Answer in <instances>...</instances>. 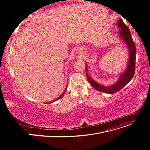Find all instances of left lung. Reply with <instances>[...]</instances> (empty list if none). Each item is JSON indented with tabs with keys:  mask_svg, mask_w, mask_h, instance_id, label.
<instances>
[{
	"mask_svg": "<svg viewBox=\"0 0 150 150\" xmlns=\"http://www.w3.org/2000/svg\"><path fill=\"white\" fill-rule=\"evenodd\" d=\"M117 25L120 29L118 33L119 34V36L122 39V41L127 45L129 51V59L127 67L121 74L118 80L114 84L110 86H102L92 80L88 75V66L87 65H86V76H87V79L89 83L97 91L109 94L115 93L123 88L132 79L135 72L136 49L135 44L132 40L130 30L128 27L125 24L121 19H120L119 22H117Z\"/></svg>",
	"mask_w": 150,
	"mask_h": 150,
	"instance_id": "obj_1",
	"label": "left lung"
}]
</instances>
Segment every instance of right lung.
Here are the masks:
<instances>
[{
    "mask_svg": "<svg viewBox=\"0 0 150 150\" xmlns=\"http://www.w3.org/2000/svg\"><path fill=\"white\" fill-rule=\"evenodd\" d=\"M67 87H66V89H65V91H64V92H63V93L62 94V95L60 96V97H59L58 98H57L56 100H53V101H52L51 102V103H53V102H54V101H56L57 100H59V99H60V98H61L63 96H64V93H65V92H66V89H67ZM47 104H48V103H47Z\"/></svg>",
    "mask_w": 150,
    "mask_h": 150,
    "instance_id": "1",
    "label": "right lung"
}]
</instances>
